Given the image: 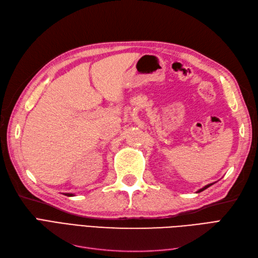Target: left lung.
I'll return each mask as SVG.
<instances>
[{
	"label": "left lung",
	"mask_w": 258,
	"mask_h": 258,
	"mask_svg": "<svg viewBox=\"0 0 258 258\" xmlns=\"http://www.w3.org/2000/svg\"><path fill=\"white\" fill-rule=\"evenodd\" d=\"M211 185H212V184H209V185L205 186V187H204V188H201V189H199V190H198V192H200V191H202V190H205V189H207V188H208V187H210Z\"/></svg>",
	"instance_id": "obj_1"
}]
</instances>
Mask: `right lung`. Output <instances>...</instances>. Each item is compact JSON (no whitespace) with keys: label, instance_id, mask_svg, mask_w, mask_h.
<instances>
[{"label":"right lung","instance_id":"right-lung-1","mask_svg":"<svg viewBox=\"0 0 258 258\" xmlns=\"http://www.w3.org/2000/svg\"><path fill=\"white\" fill-rule=\"evenodd\" d=\"M66 196H69V197H71V196H73V194H64Z\"/></svg>","mask_w":258,"mask_h":258}]
</instances>
